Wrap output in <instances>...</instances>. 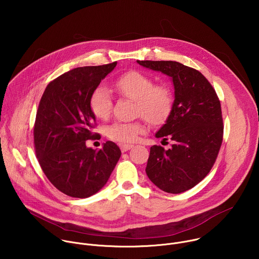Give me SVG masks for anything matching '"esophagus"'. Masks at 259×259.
I'll return each mask as SVG.
<instances>
[{"instance_id":"1","label":"esophagus","mask_w":259,"mask_h":259,"mask_svg":"<svg viewBox=\"0 0 259 259\" xmlns=\"http://www.w3.org/2000/svg\"><path fill=\"white\" fill-rule=\"evenodd\" d=\"M133 146H134V145H132V144H121L120 147H121V151H122L123 153H125V152L131 150Z\"/></svg>"}]
</instances>
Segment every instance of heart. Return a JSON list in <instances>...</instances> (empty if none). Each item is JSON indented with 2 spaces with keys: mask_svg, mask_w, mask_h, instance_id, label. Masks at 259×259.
Returning <instances> with one entry per match:
<instances>
[{
  "mask_svg": "<svg viewBox=\"0 0 259 259\" xmlns=\"http://www.w3.org/2000/svg\"><path fill=\"white\" fill-rule=\"evenodd\" d=\"M114 86L124 97L134 101V113L154 126L164 124L171 115L173 95L165 84H155L154 79L139 70H129L118 77ZM89 106L98 119H105L112 110V97L104 85H98L90 95ZM144 132L140 121L117 122L106 129V135L115 141L133 142Z\"/></svg>",
  "mask_w": 259,
  "mask_h": 259,
  "instance_id": "b5f03b06",
  "label": "heart"
}]
</instances>
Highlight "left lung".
Wrapping results in <instances>:
<instances>
[{"instance_id": "1", "label": "left lung", "mask_w": 259, "mask_h": 259, "mask_svg": "<svg viewBox=\"0 0 259 259\" xmlns=\"http://www.w3.org/2000/svg\"><path fill=\"white\" fill-rule=\"evenodd\" d=\"M172 78L175 99L171 115L156 137L172 140L171 149L153 145L145 172L156 186L170 194L186 192L212 169L224 139L219 98L202 73L177 61L137 60Z\"/></svg>"}]
</instances>
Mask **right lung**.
Masks as SVG:
<instances>
[{"instance_id":"right-lung-1","label":"right lung","mask_w":259,"mask_h":259,"mask_svg":"<svg viewBox=\"0 0 259 259\" xmlns=\"http://www.w3.org/2000/svg\"><path fill=\"white\" fill-rule=\"evenodd\" d=\"M117 61L73 68L51 81L40 100L33 126L34 152L53 186L72 198H88L101 190L120 157L119 146L106 141L100 150L86 146L95 139L92 91Z\"/></svg>"}]
</instances>
